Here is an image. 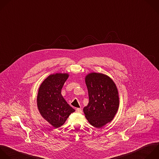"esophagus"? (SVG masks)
Instances as JSON below:
<instances>
[{"mask_svg": "<svg viewBox=\"0 0 159 159\" xmlns=\"http://www.w3.org/2000/svg\"><path fill=\"white\" fill-rule=\"evenodd\" d=\"M76 112H77V113H82V109L80 108L76 109Z\"/></svg>", "mask_w": 159, "mask_h": 159, "instance_id": "34e87169", "label": "esophagus"}]
</instances>
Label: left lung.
Segmentation results:
<instances>
[{
	"mask_svg": "<svg viewBox=\"0 0 159 159\" xmlns=\"http://www.w3.org/2000/svg\"><path fill=\"white\" fill-rule=\"evenodd\" d=\"M89 101L84 108L89 122L96 128H100L110 122L117 112L119 97L117 88L107 75L90 73L85 77Z\"/></svg>",
	"mask_w": 159,
	"mask_h": 159,
	"instance_id": "8db88e82",
	"label": "left lung"
}]
</instances>
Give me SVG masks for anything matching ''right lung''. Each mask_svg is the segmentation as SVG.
I'll return each mask as SVG.
<instances>
[{"instance_id":"obj_1","label":"right lung","mask_w":159,"mask_h":159,"mask_svg":"<svg viewBox=\"0 0 159 159\" xmlns=\"http://www.w3.org/2000/svg\"><path fill=\"white\" fill-rule=\"evenodd\" d=\"M68 74L50 75L41 84L37 98L38 109L44 119L55 128L62 125L75 111L61 94Z\"/></svg>"}]
</instances>
